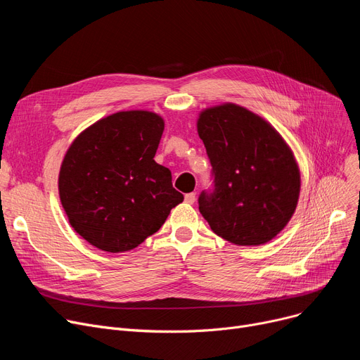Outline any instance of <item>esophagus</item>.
Instances as JSON below:
<instances>
[{"mask_svg":"<svg viewBox=\"0 0 360 360\" xmlns=\"http://www.w3.org/2000/svg\"><path fill=\"white\" fill-rule=\"evenodd\" d=\"M185 202L188 204H194L195 202V193H190L185 195Z\"/></svg>","mask_w":360,"mask_h":360,"instance_id":"1","label":"esophagus"}]
</instances>
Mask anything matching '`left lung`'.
<instances>
[{
	"label": "left lung",
	"mask_w": 360,
	"mask_h": 360,
	"mask_svg": "<svg viewBox=\"0 0 360 360\" xmlns=\"http://www.w3.org/2000/svg\"><path fill=\"white\" fill-rule=\"evenodd\" d=\"M197 131L213 166L214 191L201 193L200 213L220 238L257 247L292 219L300 193L295 155L278 131L250 109L205 108Z\"/></svg>",
	"instance_id": "left-lung-1"
}]
</instances>
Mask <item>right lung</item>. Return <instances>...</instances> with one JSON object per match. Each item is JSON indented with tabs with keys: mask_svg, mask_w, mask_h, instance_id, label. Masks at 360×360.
<instances>
[{
	"mask_svg": "<svg viewBox=\"0 0 360 360\" xmlns=\"http://www.w3.org/2000/svg\"><path fill=\"white\" fill-rule=\"evenodd\" d=\"M163 129L155 112L121 110L87 127L68 147L60 200L71 228L98 250H134L182 202L170 170L155 162Z\"/></svg>",
	"mask_w": 360,
	"mask_h": 360,
	"instance_id": "obj_1",
	"label": "right lung"
}]
</instances>
